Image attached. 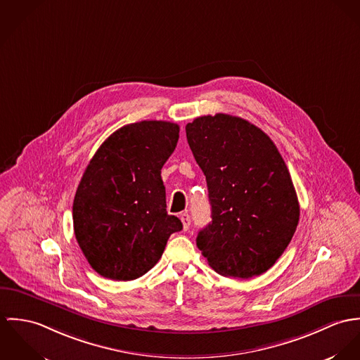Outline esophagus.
<instances>
[{
  "label": "esophagus",
  "instance_id": "34e87169",
  "mask_svg": "<svg viewBox=\"0 0 360 360\" xmlns=\"http://www.w3.org/2000/svg\"><path fill=\"white\" fill-rule=\"evenodd\" d=\"M181 221L184 225V231H188L191 228V217L188 212H182L181 214Z\"/></svg>",
  "mask_w": 360,
  "mask_h": 360
}]
</instances>
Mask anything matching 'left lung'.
<instances>
[{
	"instance_id": "left-lung-1",
	"label": "left lung",
	"mask_w": 360,
	"mask_h": 360,
	"mask_svg": "<svg viewBox=\"0 0 360 360\" xmlns=\"http://www.w3.org/2000/svg\"><path fill=\"white\" fill-rule=\"evenodd\" d=\"M205 175L211 222L196 244L222 276L250 279L275 265L300 219L297 193L276 145L250 121L218 113L186 125Z\"/></svg>"
}]
</instances>
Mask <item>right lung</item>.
<instances>
[{
    "label": "right lung",
    "instance_id": "1",
    "mask_svg": "<svg viewBox=\"0 0 360 360\" xmlns=\"http://www.w3.org/2000/svg\"><path fill=\"white\" fill-rule=\"evenodd\" d=\"M179 125L139 121L121 127L96 150L73 202L82 254L106 279L134 280L160 259L167 240L182 229L167 214L161 168L175 150Z\"/></svg>",
    "mask_w": 360,
    "mask_h": 360
}]
</instances>
